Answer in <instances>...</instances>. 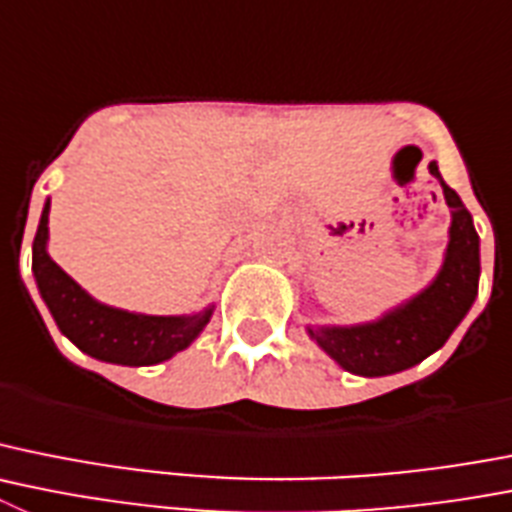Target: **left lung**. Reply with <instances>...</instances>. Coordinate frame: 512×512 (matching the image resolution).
Instances as JSON below:
<instances>
[{
    "mask_svg": "<svg viewBox=\"0 0 512 512\" xmlns=\"http://www.w3.org/2000/svg\"><path fill=\"white\" fill-rule=\"evenodd\" d=\"M429 172L442 182L444 200L452 208L449 246L437 279L414 299L368 325L309 327L317 345L355 375H391L429 358L457 330L477 297L480 236L472 225V215L457 192L442 180L437 162L429 164Z\"/></svg>",
    "mask_w": 512,
    "mask_h": 512,
    "instance_id": "1",
    "label": "left lung"
}]
</instances>
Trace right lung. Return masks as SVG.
<instances>
[{
    "instance_id": "1",
    "label": "right lung",
    "mask_w": 512,
    "mask_h": 512,
    "mask_svg": "<svg viewBox=\"0 0 512 512\" xmlns=\"http://www.w3.org/2000/svg\"><path fill=\"white\" fill-rule=\"evenodd\" d=\"M50 200L32 241V271L55 325L91 358L116 365H154L185 350L210 322L213 307L190 317H154L106 307L83 292L48 256Z\"/></svg>"
}]
</instances>
